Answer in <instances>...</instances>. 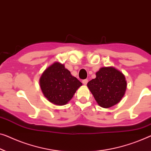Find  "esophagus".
<instances>
[{
  "label": "esophagus",
  "mask_w": 151,
  "mask_h": 151,
  "mask_svg": "<svg viewBox=\"0 0 151 151\" xmlns=\"http://www.w3.org/2000/svg\"><path fill=\"white\" fill-rule=\"evenodd\" d=\"M87 82H88V80H87V79H84V80H83V81H82L83 84V85H87Z\"/></svg>",
  "instance_id": "1"
}]
</instances>
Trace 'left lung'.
Returning a JSON list of instances; mask_svg holds the SVG:
<instances>
[{
  "mask_svg": "<svg viewBox=\"0 0 151 151\" xmlns=\"http://www.w3.org/2000/svg\"><path fill=\"white\" fill-rule=\"evenodd\" d=\"M87 87L100 106L108 109L120 102L127 88L125 75L114 67H102Z\"/></svg>",
  "mask_w": 151,
  "mask_h": 151,
  "instance_id": "8db88e82",
  "label": "left lung"
}]
</instances>
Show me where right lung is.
I'll use <instances>...</instances> for the list:
<instances>
[{"instance_id":"add662e5","label":"right lung","mask_w":151,"mask_h":151,"mask_svg":"<svg viewBox=\"0 0 151 151\" xmlns=\"http://www.w3.org/2000/svg\"><path fill=\"white\" fill-rule=\"evenodd\" d=\"M39 83L45 97L57 106L66 104L82 85L64 64L59 62H55L45 70Z\"/></svg>"}]
</instances>
